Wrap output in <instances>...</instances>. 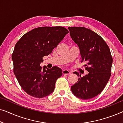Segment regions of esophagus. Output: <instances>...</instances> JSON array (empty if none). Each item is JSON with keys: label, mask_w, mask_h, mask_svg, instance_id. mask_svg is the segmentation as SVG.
I'll return each instance as SVG.
<instances>
[{"label": "esophagus", "mask_w": 123, "mask_h": 123, "mask_svg": "<svg viewBox=\"0 0 123 123\" xmlns=\"http://www.w3.org/2000/svg\"><path fill=\"white\" fill-rule=\"evenodd\" d=\"M62 73H63V74L68 75V74H69L70 73V72L69 70H68V69H64V70H63Z\"/></svg>", "instance_id": "34e87169"}]
</instances>
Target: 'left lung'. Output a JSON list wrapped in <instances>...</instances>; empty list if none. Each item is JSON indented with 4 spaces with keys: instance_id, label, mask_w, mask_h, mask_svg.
I'll list each match as a JSON object with an SVG mask.
<instances>
[{
    "instance_id": "1",
    "label": "left lung",
    "mask_w": 123,
    "mask_h": 123,
    "mask_svg": "<svg viewBox=\"0 0 123 123\" xmlns=\"http://www.w3.org/2000/svg\"><path fill=\"white\" fill-rule=\"evenodd\" d=\"M72 40L80 48L82 62H86L85 76L75 72L78 81L71 86L74 95L82 100L96 96L105 88L111 76L112 58L110 49L103 38L83 27H68Z\"/></svg>"
}]
</instances>
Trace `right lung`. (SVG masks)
<instances>
[{
  "instance_id": "add662e5",
  "label": "right lung",
  "mask_w": 123,
  "mask_h": 123,
  "mask_svg": "<svg viewBox=\"0 0 123 123\" xmlns=\"http://www.w3.org/2000/svg\"><path fill=\"white\" fill-rule=\"evenodd\" d=\"M68 32L61 26L40 27L25 33L16 43L12 55L13 72L29 95L43 98L54 91L57 79L62 75V69L55 66L42 68L40 64Z\"/></svg>"
}]
</instances>
